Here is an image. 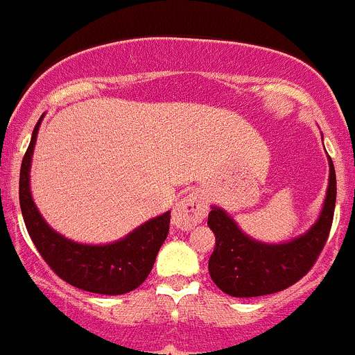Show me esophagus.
<instances>
[{"instance_id": "1", "label": "esophagus", "mask_w": 355, "mask_h": 355, "mask_svg": "<svg viewBox=\"0 0 355 355\" xmlns=\"http://www.w3.org/2000/svg\"><path fill=\"white\" fill-rule=\"evenodd\" d=\"M207 200L202 193H189L181 198L174 207L173 223L182 230H191L198 223H202L207 216Z\"/></svg>"}]
</instances>
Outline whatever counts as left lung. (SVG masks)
<instances>
[{
	"instance_id": "left-lung-1",
	"label": "left lung",
	"mask_w": 355,
	"mask_h": 355,
	"mask_svg": "<svg viewBox=\"0 0 355 355\" xmlns=\"http://www.w3.org/2000/svg\"><path fill=\"white\" fill-rule=\"evenodd\" d=\"M336 202L335 167L329 159V182L324 205L307 233L286 243H262L238 227L223 209L212 207L210 230L216 247L209 259L212 282L231 297H261L282 292L304 278L324 248Z\"/></svg>"
}]
</instances>
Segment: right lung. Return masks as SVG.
<instances>
[{
  "label": "right lung",
  "mask_w": 355,
  "mask_h": 355,
  "mask_svg": "<svg viewBox=\"0 0 355 355\" xmlns=\"http://www.w3.org/2000/svg\"><path fill=\"white\" fill-rule=\"evenodd\" d=\"M43 115L33 131L20 167V209L31 240L55 275L76 288L101 295H122L138 288L152 271L157 254L169 233L171 212L146 220L107 245L77 243L48 226L31 195V160Z\"/></svg>",
  "instance_id": "1"
}]
</instances>
